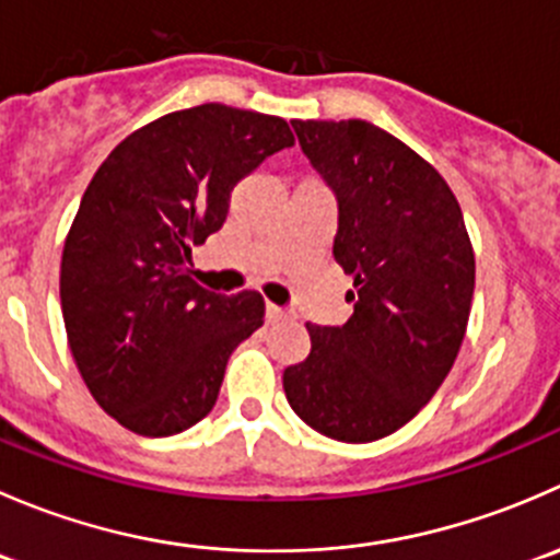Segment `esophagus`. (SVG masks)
<instances>
[{
	"instance_id": "34e87169",
	"label": "esophagus",
	"mask_w": 560,
	"mask_h": 560,
	"mask_svg": "<svg viewBox=\"0 0 560 560\" xmlns=\"http://www.w3.org/2000/svg\"><path fill=\"white\" fill-rule=\"evenodd\" d=\"M265 316H268V322L270 325H276V322H284V319H290V312H287V308H281V306H276V303H268V306H265Z\"/></svg>"
}]
</instances>
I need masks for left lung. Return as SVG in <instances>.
<instances>
[{
  "instance_id": "left-lung-1",
  "label": "left lung",
  "mask_w": 560,
  "mask_h": 560,
  "mask_svg": "<svg viewBox=\"0 0 560 560\" xmlns=\"http://www.w3.org/2000/svg\"><path fill=\"white\" fill-rule=\"evenodd\" d=\"M332 189V257L354 279L343 325H306L312 352L284 371L292 411L363 444L404 428L447 380L474 298V252L453 189L420 154L360 118L292 121Z\"/></svg>"
}]
</instances>
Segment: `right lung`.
Returning a JSON list of instances; mask_svg holds the SVG:
<instances>
[{"label": "right lung", "mask_w": 560, "mask_h": 560, "mask_svg": "<svg viewBox=\"0 0 560 560\" xmlns=\"http://www.w3.org/2000/svg\"><path fill=\"white\" fill-rule=\"evenodd\" d=\"M292 143L284 118L197 105L121 140L83 191L61 254V314L89 393L132 433L200 422L233 349L265 322L259 292L217 295L186 265L222 230L233 186Z\"/></svg>", "instance_id": "1"}]
</instances>
